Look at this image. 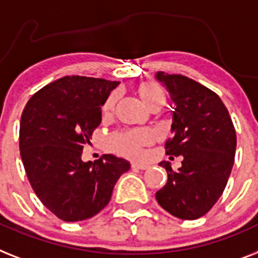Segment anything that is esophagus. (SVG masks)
I'll return each instance as SVG.
<instances>
[{
    "mask_svg": "<svg viewBox=\"0 0 258 258\" xmlns=\"http://www.w3.org/2000/svg\"><path fill=\"white\" fill-rule=\"evenodd\" d=\"M149 167V165L141 162H132V169H138V170H146Z\"/></svg>",
    "mask_w": 258,
    "mask_h": 258,
    "instance_id": "esophagus-1",
    "label": "esophagus"
}]
</instances>
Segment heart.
<instances>
[{"label":"heart","instance_id":"1","mask_svg":"<svg viewBox=\"0 0 258 258\" xmlns=\"http://www.w3.org/2000/svg\"><path fill=\"white\" fill-rule=\"evenodd\" d=\"M138 92L141 95L146 105L150 108L162 106L166 103V92L158 83L145 82L140 84ZM118 93H110L104 101L101 112L104 116H109L114 110L117 103ZM109 146L116 153H120L126 157L137 158L142 154L144 146L150 145L153 142V133L149 129H129V131L114 132L108 138Z\"/></svg>","mask_w":258,"mask_h":258}]
</instances>
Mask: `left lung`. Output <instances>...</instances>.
Segmentation results:
<instances>
[{
	"label": "left lung",
	"mask_w": 258,
	"mask_h": 258,
	"mask_svg": "<svg viewBox=\"0 0 258 258\" xmlns=\"http://www.w3.org/2000/svg\"><path fill=\"white\" fill-rule=\"evenodd\" d=\"M175 104L172 137L165 144L170 158L182 155V167L169 162L159 166L167 171V183L157 191L159 206L175 218H202L224 191L235 162L236 131L228 109L214 91L183 75L158 72Z\"/></svg>",
	"instance_id": "8db88e82"
}]
</instances>
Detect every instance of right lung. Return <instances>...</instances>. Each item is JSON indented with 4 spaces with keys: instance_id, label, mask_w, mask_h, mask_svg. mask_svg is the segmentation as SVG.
<instances>
[{
    "instance_id": "right-lung-1",
    "label": "right lung",
    "mask_w": 258,
    "mask_h": 258,
    "mask_svg": "<svg viewBox=\"0 0 258 258\" xmlns=\"http://www.w3.org/2000/svg\"><path fill=\"white\" fill-rule=\"evenodd\" d=\"M120 84L64 76L34 93L19 125V152L39 201L64 221L92 218L109 203L127 161L105 154L83 162V148L101 122V105Z\"/></svg>"
}]
</instances>
